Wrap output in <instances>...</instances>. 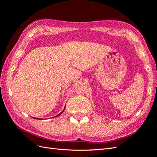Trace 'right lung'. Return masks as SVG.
Here are the masks:
<instances>
[{
  "mask_svg": "<svg viewBox=\"0 0 157 157\" xmlns=\"http://www.w3.org/2000/svg\"><path fill=\"white\" fill-rule=\"evenodd\" d=\"M65 108H64L63 110L62 111H61L59 114H58V115H56V116H55V117H58V116H59V115H61V114H62V113H63V111H64V110H65ZM33 118H35V119H40V118H35V117H33Z\"/></svg>",
  "mask_w": 157,
  "mask_h": 157,
  "instance_id": "1",
  "label": "right lung"
}]
</instances>
